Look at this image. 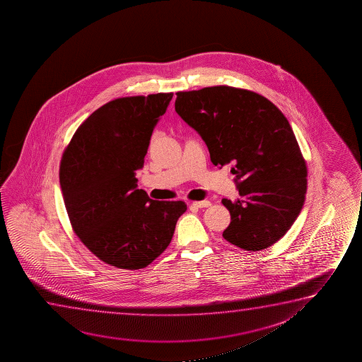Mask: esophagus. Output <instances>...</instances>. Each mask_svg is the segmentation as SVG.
Instances as JSON below:
<instances>
[{"instance_id": "obj_1", "label": "esophagus", "mask_w": 362, "mask_h": 362, "mask_svg": "<svg viewBox=\"0 0 362 362\" xmlns=\"http://www.w3.org/2000/svg\"><path fill=\"white\" fill-rule=\"evenodd\" d=\"M211 203L209 200H204V202H193L192 206L194 208H209Z\"/></svg>"}]
</instances>
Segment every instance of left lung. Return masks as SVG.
<instances>
[{"mask_svg": "<svg viewBox=\"0 0 362 362\" xmlns=\"http://www.w3.org/2000/svg\"><path fill=\"white\" fill-rule=\"evenodd\" d=\"M175 111L202 136L214 165H233L240 198L221 200L231 215L223 238L251 252L277 243L307 193L305 159L282 111L228 85L178 91Z\"/></svg>", "mask_w": 362, "mask_h": 362, "instance_id": "left-lung-1", "label": "left lung"}]
</instances>
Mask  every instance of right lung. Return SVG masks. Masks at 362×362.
<instances>
[{
	"mask_svg": "<svg viewBox=\"0 0 362 362\" xmlns=\"http://www.w3.org/2000/svg\"><path fill=\"white\" fill-rule=\"evenodd\" d=\"M173 93L112 100L75 131L59 179L73 231L103 262L141 269L168 247L187 204L137 189L151 136Z\"/></svg>",
	"mask_w": 362,
	"mask_h": 362,
	"instance_id": "obj_1",
	"label": "right lung"
}]
</instances>
